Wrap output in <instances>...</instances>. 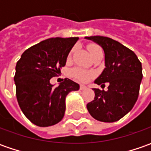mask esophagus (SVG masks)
I'll list each match as a JSON object with an SVG mask.
<instances>
[{"instance_id": "1", "label": "esophagus", "mask_w": 151, "mask_h": 151, "mask_svg": "<svg viewBox=\"0 0 151 151\" xmlns=\"http://www.w3.org/2000/svg\"><path fill=\"white\" fill-rule=\"evenodd\" d=\"M86 88H87V87H86L85 85H81V86H80V89H81V90H86Z\"/></svg>"}]
</instances>
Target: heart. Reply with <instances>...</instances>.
Returning <instances> with one entry per match:
<instances>
[{
    "instance_id": "heart-1",
    "label": "heart",
    "mask_w": 151,
    "mask_h": 151,
    "mask_svg": "<svg viewBox=\"0 0 151 151\" xmlns=\"http://www.w3.org/2000/svg\"><path fill=\"white\" fill-rule=\"evenodd\" d=\"M88 51H89V54L91 56V58L93 56H95L96 54L98 53H101V48L96 45V44H89L88 45ZM71 55H72V51L70 53L69 55V57L68 59L70 60V57H71ZM73 75L76 77L77 79H79L80 81H87L88 79L91 77L92 74L89 71H86V70H81V69H75L73 70Z\"/></svg>"
}]
</instances>
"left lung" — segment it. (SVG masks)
<instances>
[{"label":"left lung","instance_id":"1","mask_svg":"<svg viewBox=\"0 0 151 151\" xmlns=\"http://www.w3.org/2000/svg\"><path fill=\"white\" fill-rule=\"evenodd\" d=\"M85 38L104 51L105 68L94 83H109L107 91L92 88L95 97L87 103V110L98 121L116 122L129 113L136 102L143 78L142 65L132 50L118 41L102 36Z\"/></svg>","mask_w":151,"mask_h":151}]
</instances>
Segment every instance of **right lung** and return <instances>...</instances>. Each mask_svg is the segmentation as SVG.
Instances as JSON below:
<instances>
[{"mask_svg":"<svg viewBox=\"0 0 151 151\" xmlns=\"http://www.w3.org/2000/svg\"><path fill=\"white\" fill-rule=\"evenodd\" d=\"M79 38H53L27 49L16 65L14 81L19 107L32 124L49 127L60 122L65 98L80 86L70 79L55 86L50 79L65 65L67 57Z\"/></svg>","mask_w":151,"mask_h":151,"instance_id":"obj_1","label":"right lung"}]
</instances>
